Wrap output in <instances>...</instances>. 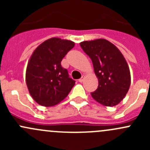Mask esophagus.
Returning a JSON list of instances; mask_svg holds the SVG:
<instances>
[{
	"instance_id": "esophagus-1",
	"label": "esophagus",
	"mask_w": 150,
	"mask_h": 150,
	"mask_svg": "<svg viewBox=\"0 0 150 150\" xmlns=\"http://www.w3.org/2000/svg\"><path fill=\"white\" fill-rule=\"evenodd\" d=\"M84 78H85V76L83 75V76L81 77V78H80V79L78 80V81H79L80 83H83V80H84Z\"/></svg>"
}]
</instances>
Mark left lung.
Returning a JSON list of instances; mask_svg holds the SVG:
<instances>
[{"label":"left lung","mask_w":150,"mask_h":150,"mask_svg":"<svg viewBox=\"0 0 150 150\" xmlns=\"http://www.w3.org/2000/svg\"><path fill=\"white\" fill-rule=\"evenodd\" d=\"M80 45L91 59L99 81L96 91L91 93L93 99L106 107L118 104L131 85L129 67L122 53L105 39L83 41Z\"/></svg>","instance_id":"left-lung-1"}]
</instances>
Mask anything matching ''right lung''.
<instances>
[{"label": "right lung", "mask_w": 150, "mask_h": 150, "mask_svg": "<svg viewBox=\"0 0 150 150\" xmlns=\"http://www.w3.org/2000/svg\"><path fill=\"white\" fill-rule=\"evenodd\" d=\"M75 46L71 40L51 38L35 48L28 62L26 83L29 93L40 105L52 107L67 96L75 81L61 65Z\"/></svg>", "instance_id": "right-lung-1"}]
</instances>
